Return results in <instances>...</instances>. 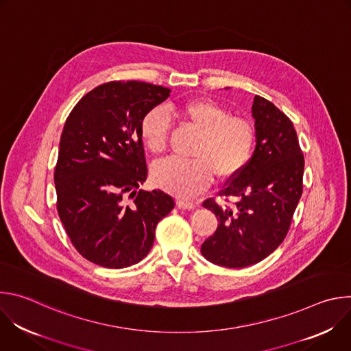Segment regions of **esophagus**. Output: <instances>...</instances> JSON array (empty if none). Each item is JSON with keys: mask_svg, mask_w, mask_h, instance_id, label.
Returning a JSON list of instances; mask_svg holds the SVG:
<instances>
[{"mask_svg": "<svg viewBox=\"0 0 351 351\" xmlns=\"http://www.w3.org/2000/svg\"><path fill=\"white\" fill-rule=\"evenodd\" d=\"M176 204L179 208H184V210H194L197 207V204L193 202V199H189L184 197H178Z\"/></svg>", "mask_w": 351, "mask_h": 351, "instance_id": "esophagus-1", "label": "esophagus"}]
</instances>
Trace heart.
Segmentation results:
<instances>
[{"instance_id": "obj_1", "label": "heart", "mask_w": 351, "mask_h": 351, "mask_svg": "<svg viewBox=\"0 0 351 351\" xmlns=\"http://www.w3.org/2000/svg\"><path fill=\"white\" fill-rule=\"evenodd\" d=\"M178 112L199 130L194 158H169L154 168V182L178 195H194L210 186L214 173L219 179L236 176L247 164L254 145V128L247 119L229 115L228 110L206 98L190 99ZM140 134L153 154H161L168 143L169 122L156 108L147 112Z\"/></svg>"}]
</instances>
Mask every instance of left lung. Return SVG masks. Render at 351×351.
Instances as JSON below:
<instances>
[{
	"label": "left lung",
	"instance_id": "1",
	"mask_svg": "<svg viewBox=\"0 0 351 351\" xmlns=\"http://www.w3.org/2000/svg\"><path fill=\"white\" fill-rule=\"evenodd\" d=\"M256 149L219 195L233 199L219 206L207 198L218 228L202 244V254L226 268H244L268 257L286 237L303 193L304 156L291 121L271 101L256 95ZM228 202V199H226Z\"/></svg>",
	"mask_w": 351,
	"mask_h": 351
}]
</instances>
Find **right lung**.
Listing matches in <instances>:
<instances>
[{
  "mask_svg": "<svg viewBox=\"0 0 351 351\" xmlns=\"http://www.w3.org/2000/svg\"><path fill=\"white\" fill-rule=\"evenodd\" d=\"M171 90L143 82H108L69 114L54 172L57 210L75 248L104 268H126L153 247L157 223L175 207L147 179L140 125Z\"/></svg>",
  "mask_w": 351,
  "mask_h": 351,
  "instance_id": "add662e5",
  "label": "right lung"
}]
</instances>
